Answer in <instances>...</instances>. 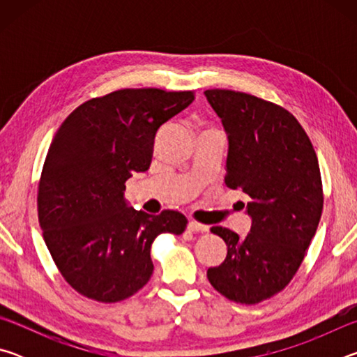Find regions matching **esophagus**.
I'll use <instances>...</instances> for the list:
<instances>
[{
    "instance_id": "34e87169",
    "label": "esophagus",
    "mask_w": 357,
    "mask_h": 357,
    "mask_svg": "<svg viewBox=\"0 0 357 357\" xmlns=\"http://www.w3.org/2000/svg\"><path fill=\"white\" fill-rule=\"evenodd\" d=\"M187 229L193 233H204V231H208V227L203 225V223H200V222L190 220L189 223H187Z\"/></svg>"
}]
</instances>
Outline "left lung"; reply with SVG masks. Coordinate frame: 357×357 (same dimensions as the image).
<instances>
[{
    "label": "left lung",
    "instance_id": "8db88e82",
    "mask_svg": "<svg viewBox=\"0 0 357 357\" xmlns=\"http://www.w3.org/2000/svg\"><path fill=\"white\" fill-rule=\"evenodd\" d=\"M228 134L225 184L252 198L250 233L213 227L227 258L208 269L222 296L253 305L280 293L298 273L323 213L321 173L309 135L287 108L233 89H206Z\"/></svg>",
    "mask_w": 357,
    "mask_h": 357
}]
</instances>
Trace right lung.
I'll use <instances>...</instances> for the list:
<instances>
[{
	"label": "right lung",
	"instance_id": "obj_1",
	"mask_svg": "<svg viewBox=\"0 0 357 357\" xmlns=\"http://www.w3.org/2000/svg\"><path fill=\"white\" fill-rule=\"evenodd\" d=\"M195 99L193 91L126 88L77 107L48 148L38 184V217L64 280L88 299L114 304L153 275L151 245L183 234L178 211L128 208L126 181L146 172L157 130Z\"/></svg>",
	"mask_w": 357,
	"mask_h": 357
}]
</instances>
